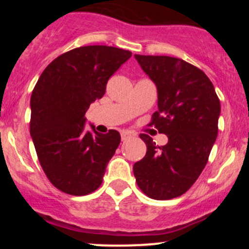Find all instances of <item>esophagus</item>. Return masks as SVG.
Returning a JSON list of instances; mask_svg holds the SVG:
<instances>
[{
    "mask_svg": "<svg viewBox=\"0 0 249 249\" xmlns=\"http://www.w3.org/2000/svg\"><path fill=\"white\" fill-rule=\"evenodd\" d=\"M121 137H122V141L125 142V141H127V139L132 138L133 134L131 133L130 131H123V132L121 133Z\"/></svg>",
    "mask_w": 249,
    "mask_h": 249,
    "instance_id": "esophagus-1",
    "label": "esophagus"
}]
</instances>
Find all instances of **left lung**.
Returning a JSON list of instances; mask_svg holds the SVG:
<instances>
[{"label": "left lung", "mask_w": 249, "mask_h": 249, "mask_svg": "<svg viewBox=\"0 0 249 249\" xmlns=\"http://www.w3.org/2000/svg\"><path fill=\"white\" fill-rule=\"evenodd\" d=\"M134 57L158 90V111L148 125L168 138L166 145L158 146L150 136L141 134L147 151L133 165L137 185L148 198H177L206 166L218 136L220 101L204 71L184 59Z\"/></svg>", "instance_id": "1"}]
</instances>
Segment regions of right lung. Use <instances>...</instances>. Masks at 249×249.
<instances>
[{
  "mask_svg": "<svg viewBox=\"0 0 249 249\" xmlns=\"http://www.w3.org/2000/svg\"><path fill=\"white\" fill-rule=\"evenodd\" d=\"M131 56L107 45L76 48L53 59L39 76L30 99V134L45 176L62 192L87 196L102 185L121 134L85 132V113Z\"/></svg>",
  "mask_w": 249,
  "mask_h": 249,
  "instance_id": "add662e5",
  "label": "right lung"
}]
</instances>
